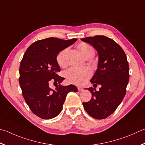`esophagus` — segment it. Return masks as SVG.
Here are the masks:
<instances>
[{
	"mask_svg": "<svg viewBox=\"0 0 145 145\" xmlns=\"http://www.w3.org/2000/svg\"><path fill=\"white\" fill-rule=\"evenodd\" d=\"M77 89H78V91H83V88H81V87H77Z\"/></svg>",
	"mask_w": 145,
	"mask_h": 145,
	"instance_id": "esophagus-1",
	"label": "esophagus"
}]
</instances>
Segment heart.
I'll return each instance as SVG.
<instances>
[{
	"label": "heart",
	"mask_w": 145,
	"mask_h": 145,
	"mask_svg": "<svg viewBox=\"0 0 145 145\" xmlns=\"http://www.w3.org/2000/svg\"><path fill=\"white\" fill-rule=\"evenodd\" d=\"M77 48L83 56L88 58L94 55V50L89 44L82 42L77 46ZM69 52L68 49H63L57 54L56 61L60 67L65 68L68 63V55ZM92 75V71L89 68H71L65 73L67 80L70 84L81 86L88 80Z\"/></svg>",
	"instance_id": "heart-1"
}]
</instances>
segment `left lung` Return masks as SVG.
<instances>
[{"mask_svg": "<svg viewBox=\"0 0 145 145\" xmlns=\"http://www.w3.org/2000/svg\"><path fill=\"white\" fill-rule=\"evenodd\" d=\"M96 49L99 56L98 69L91 82L96 87L88 90L92 94L88 102L83 103L87 113L96 119L106 118L114 113L122 102L129 80V63L123 50L112 39L104 35H96L82 39Z\"/></svg>", "mask_w": 145, "mask_h": 145, "instance_id": "1", "label": "left lung"}]
</instances>
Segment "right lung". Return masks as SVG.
Segmentation results:
<instances>
[{"label":"right lung","instance_id":"1","mask_svg":"<svg viewBox=\"0 0 145 145\" xmlns=\"http://www.w3.org/2000/svg\"><path fill=\"white\" fill-rule=\"evenodd\" d=\"M77 40L54 37L39 40L29 46L23 55L19 71L23 96L31 111L42 119L56 117L61 112L68 93L77 92L72 84L57 86L65 78L57 75L61 70L56 61L57 54ZM52 81L57 84L55 89L49 87Z\"/></svg>","mask_w":145,"mask_h":145}]
</instances>
